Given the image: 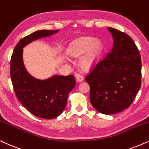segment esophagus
<instances>
[{"instance_id":"34e87169","label":"esophagus","mask_w":149,"mask_h":149,"mask_svg":"<svg viewBox=\"0 0 149 149\" xmlns=\"http://www.w3.org/2000/svg\"><path fill=\"white\" fill-rule=\"evenodd\" d=\"M83 80H84L83 76H80V75H78V76H77V77H76V81H77V82H82V81H83Z\"/></svg>"}]
</instances>
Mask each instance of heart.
I'll list each match as a JSON object with an SVG mask.
<instances>
[{
    "mask_svg": "<svg viewBox=\"0 0 149 149\" xmlns=\"http://www.w3.org/2000/svg\"><path fill=\"white\" fill-rule=\"evenodd\" d=\"M101 43L96 38L84 37L73 41L68 48V54L73 58H78L87 54L80 61V67L84 70H88L96 63L102 52Z\"/></svg>",
    "mask_w": 149,
    "mask_h": 149,
    "instance_id": "1",
    "label": "heart"
}]
</instances>
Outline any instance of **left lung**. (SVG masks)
<instances>
[{"label":"left lung","mask_w":149,"mask_h":149,"mask_svg":"<svg viewBox=\"0 0 149 149\" xmlns=\"http://www.w3.org/2000/svg\"><path fill=\"white\" fill-rule=\"evenodd\" d=\"M112 34L111 51L85 78L90 102L101 113L110 115L129 107L141 86L142 63L138 49L127 33L107 27Z\"/></svg>","instance_id":"obj_1"}]
</instances>
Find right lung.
I'll use <instances>...</instances> for the list:
<instances>
[{"instance_id":"add662e5","label":"right lung","mask_w":149,"mask_h":149,"mask_svg":"<svg viewBox=\"0 0 149 149\" xmlns=\"http://www.w3.org/2000/svg\"><path fill=\"white\" fill-rule=\"evenodd\" d=\"M59 30H38L22 38L15 47L10 61V76L17 98L30 113L38 118H57L65 109L67 97L76 86L73 76L55 75L46 80L31 76L25 69L23 47L41 38L48 37Z\"/></svg>"}]
</instances>
